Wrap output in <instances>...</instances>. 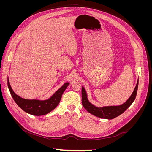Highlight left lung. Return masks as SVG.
Masks as SVG:
<instances>
[{
  "label": "left lung",
  "mask_w": 152,
  "mask_h": 152,
  "mask_svg": "<svg viewBox=\"0 0 152 152\" xmlns=\"http://www.w3.org/2000/svg\"><path fill=\"white\" fill-rule=\"evenodd\" d=\"M138 80H137V84L135 87V89L131 94V97L129 98L126 103L119 106H112V107H104L103 108L96 107L93 104L89 102L87 98V94L85 89L82 87V103L85 109L87 112L92 113L94 115L103 118L112 119L120 115L121 114L124 113L126 110L130 107L131 104L134 102L137 91L138 87Z\"/></svg>",
  "instance_id": "1"
}]
</instances>
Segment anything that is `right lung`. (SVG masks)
Returning a JSON list of instances; mask_svg holds the SVG:
<instances>
[{
	"label": "right lung",
	"instance_id": "add662e5",
	"mask_svg": "<svg viewBox=\"0 0 152 152\" xmlns=\"http://www.w3.org/2000/svg\"><path fill=\"white\" fill-rule=\"evenodd\" d=\"M69 83H65L49 99L45 101H39L35 99L29 100L21 98L19 96L14 93V91L11 89L9 80H7L8 88L10 89V93L16 103L26 113L37 116L47 114L56 108L60 102L63 92L65 91Z\"/></svg>",
	"mask_w": 152,
	"mask_h": 152
}]
</instances>
